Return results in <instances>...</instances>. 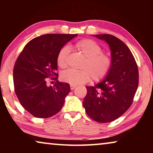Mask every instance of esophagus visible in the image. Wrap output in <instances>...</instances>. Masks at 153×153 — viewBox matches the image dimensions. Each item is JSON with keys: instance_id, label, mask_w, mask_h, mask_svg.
<instances>
[{"instance_id": "34e87169", "label": "esophagus", "mask_w": 153, "mask_h": 153, "mask_svg": "<svg viewBox=\"0 0 153 153\" xmlns=\"http://www.w3.org/2000/svg\"><path fill=\"white\" fill-rule=\"evenodd\" d=\"M76 85H70V88H71V90H73L74 88H76Z\"/></svg>"}]
</instances>
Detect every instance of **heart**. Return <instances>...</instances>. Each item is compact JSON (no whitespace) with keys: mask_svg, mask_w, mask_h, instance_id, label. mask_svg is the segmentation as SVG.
I'll return each instance as SVG.
<instances>
[{"mask_svg":"<svg viewBox=\"0 0 153 153\" xmlns=\"http://www.w3.org/2000/svg\"><path fill=\"white\" fill-rule=\"evenodd\" d=\"M85 57L82 65V70L67 69L61 74L64 82L72 85L82 84L89 82L91 78L99 81L107 76L111 66V59L107 55L101 53L102 49L98 44L92 40L83 39L73 46ZM69 49L64 46L59 51L57 55V64L61 68H65Z\"/></svg>","mask_w":153,"mask_h":153,"instance_id":"b5f03b06","label":"heart"}]
</instances>
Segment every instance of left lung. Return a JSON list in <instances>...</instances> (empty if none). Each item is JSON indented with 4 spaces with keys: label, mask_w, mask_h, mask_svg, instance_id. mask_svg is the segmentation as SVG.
Here are the masks:
<instances>
[{
    "label": "left lung",
    "mask_w": 153,
    "mask_h": 153,
    "mask_svg": "<svg viewBox=\"0 0 153 153\" xmlns=\"http://www.w3.org/2000/svg\"><path fill=\"white\" fill-rule=\"evenodd\" d=\"M109 46L111 66L103 80L87 86L82 104L87 115L99 123L117 120L130 107L138 86V69L125 43L110 34L94 35Z\"/></svg>",
    "instance_id": "obj_1"
}]
</instances>
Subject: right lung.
I'll list each match as a JSON object with an SVG mask.
<instances>
[{
	"instance_id": "add662e5",
	"label": "right lung",
	"mask_w": 153,
	"mask_h": 153,
	"mask_svg": "<svg viewBox=\"0 0 153 153\" xmlns=\"http://www.w3.org/2000/svg\"><path fill=\"white\" fill-rule=\"evenodd\" d=\"M77 36H38L30 40L18 56L13 69L15 92L23 107L34 117H51L63 107L70 86L57 80L56 59L63 46ZM50 76L57 81L53 87L46 84Z\"/></svg>"
}]
</instances>
